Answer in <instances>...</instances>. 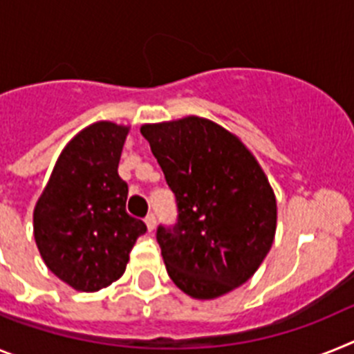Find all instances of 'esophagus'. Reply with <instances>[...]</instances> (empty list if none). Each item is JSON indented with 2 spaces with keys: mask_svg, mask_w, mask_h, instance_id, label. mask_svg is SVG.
<instances>
[{
  "mask_svg": "<svg viewBox=\"0 0 354 354\" xmlns=\"http://www.w3.org/2000/svg\"><path fill=\"white\" fill-rule=\"evenodd\" d=\"M146 226H147V230H149V232H153V230H155V226H156V217L153 214H149L146 217Z\"/></svg>",
  "mask_w": 354,
  "mask_h": 354,
  "instance_id": "obj_1",
  "label": "esophagus"
}]
</instances>
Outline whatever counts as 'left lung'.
<instances>
[{"mask_svg": "<svg viewBox=\"0 0 354 354\" xmlns=\"http://www.w3.org/2000/svg\"><path fill=\"white\" fill-rule=\"evenodd\" d=\"M178 223L156 241L171 279L196 299L244 285L262 266L276 233V196L263 169L236 135L210 119L187 115L142 124Z\"/></svg>", "mask_w": 354, "mask_h": 354, "instance_id": "obj_1", "label": "left lung"}]
</instances>
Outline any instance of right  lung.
Returning a JSON list of instances; mask_svg holds the SVG:
<instances>
[{
    "mask_svg": "<svg viewBox=\"0 0 354 354\" xmlns=\"http://www.w3.org/2000/svg\"><path fill=\"white\" fill-rule=\"evenodd\" d=\"M130 126L97 121L67 142L33 210V236L48 269L80 292L118 281L146 224L126 214L118 174Z\"/></svg>",
    "mask_w": 354,
    "mask_h": 354,
    "instance_id": "right-lung-1",
    "label": "right lung"
}]
</instances>
